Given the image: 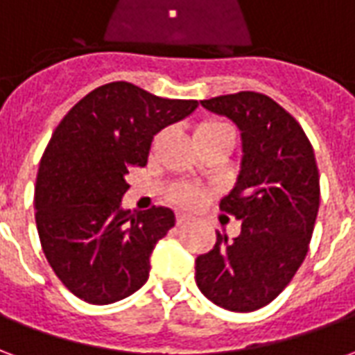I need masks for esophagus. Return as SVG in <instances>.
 Here are the masks:
<instances>
[{"label": "esophagus", "mask_w": 355, "mask_h": 355, "mask_svg": "<svg viewBox=\"0 0 355 355\" xmlns=\"http://www.w3.org/2000/svg\"><path fill=\"white\" fill-rule=\"evenodd\" d=\"M192 220V216L190 215H186V213H178L177 215V224L178 226H182V224H188Z\"/></svg>", "instance_id": "34e87169"}]
</instances>
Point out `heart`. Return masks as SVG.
<instances>
[{"instance_id":"heart-1","label":"heart","mask_w":355,"mask_h":355,"mask_svg":"<svg viewBox=\"0 0 355 355\" xmlns=\"http://www.w3.org/2000/svg\"><path fill=\"white\" fill-rule=\"evenodd\" d=\"M224 131H232L230 125L223 123V121H203V123L198 125V129H196V139H198V137H205V135H215V132ZM175 198H177L178 203L190 207V205H196V203L200 201V192H196V190H180Z\"/></svg>"}]
</instances>
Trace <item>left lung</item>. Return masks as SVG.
I'll use <instances>...</instances> for the list:
<instances>
[{"instance_id": "left-lung-1", "label": "left lung", "mask_w": 355, "mask_h": 355, "mask_svg": "<svg viewBox=\"0 0 355 355\" xmlns=\"http://www.w3.org/2000/svg\"><path fill=\"white\" fill-rule=\"evenodd\" d=\"M201 106L241 131L238 180L220 200L241 234L234 241L216 234L196 261V283L220 308L254 312L289 285L308 253L320 209L315 155L297 119L266 94L241 91Z\"/></svg>"}]
</instances>
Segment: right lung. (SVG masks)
<instances>
[{
  "label": "right lung",
  "mask_w": 355,
  "mask_h": 355,
  "mask_svg": "<svg viewBox=\"0 0 355 355\" xmlns=\"http://www.w3.org/2000/svg\"><path fill=\"white\" fill-rule=\"evenodd\" d=\"M198 104L114 81L85 94L55 129L37 171L35 224L47 262L78 298L112 304L146 283L175 213L121 207L125 175L144 167L155 135Z\"/></svg>",
  "instance_id": "obj_1"
}]
</instances>
